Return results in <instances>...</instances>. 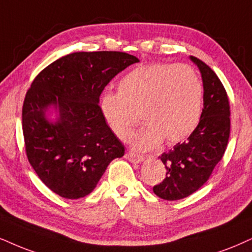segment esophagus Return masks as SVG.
Wrapping results in <instances>:
<instances>
[{
  "mask_svg": "<svg viewBox=\"0 0 252 252\" xmlns=\"http://www.w3.org/2000/svg\"><path fill=\"white\" fill-rule=\"evenodd\" d=\"M126 158L128 159L129 161H131V163H133V164H139V163H142L143 160H144V158H143L142 156L132 154V152H126Z\"/></svg>",
  "mask_w": 252,
  "mask_h": 252,
  "instance_id": "esophagus-1",
  "label": "esophagus"
}]
</instances>
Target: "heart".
Returning <instances> with one entry per match:
<instances>
[{
	"label": "heart",
	"instance_id": "b5f03b06",
	"mask_svg": "<svg viewBox=\"0 0 252 252\" xmlns=\"http://www.w3.org/2000/svg\"><path fill=\"white\" fill-rule=\"evenodd\" d=\"M203 87L199 75L186 65L151 63L133 68L117 85V93H104L98 102L108 129L121 141L137 122L146 123L131 136V146L148 151L160 144L185 141L201 117Z\"/></svg>",
	"mask_w": 252,
	"mask_h": 252
}]
</instances>
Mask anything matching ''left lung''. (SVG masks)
I'll return each instance as SVG.
<instances>
[{"label": "left lung", "mask_w": 252, "mask_h": 252, "mask_svg": "<svg viewBox=\"0 0 252 252\" xmlns=\"http://www.w3.org/2000/svg\"><path fill=\"white\" fill-rule=\"evenodd\" d=\"M189 59L201 74L203 109L187 141L159 156L166 167V177L154 187V192L168 201L190 195L209 179L223 157L230 133V107L223 85L208 65L193 56Z\"/></svg>", "instance_id": "left-lung-1"}]
</instances>
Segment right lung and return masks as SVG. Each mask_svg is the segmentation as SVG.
I'll return each instance as SVG.
<instances>
[{"label": "right lung", "instance_id": "add662e5", "mask_svg": "<svg viewBox=\"0 0 252 252\" xmlns=\"http://www.w3.org/2000/svg\"><path fill=\"white\" fill-rule=\"evenodd\" d=\"M116 51L74 52L36 76L22 111L25 150L49 189L65 199L88 195L124 146L98 109L101 93L120 72L138 63Z\"/></svg>", "mask_w": 252, "mask_h": 252}]
</instances>
